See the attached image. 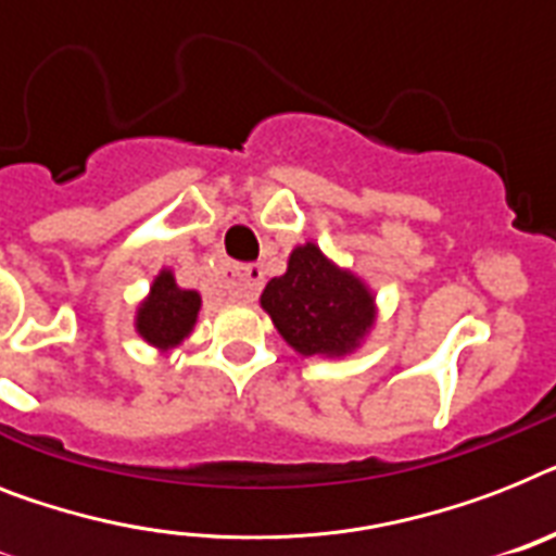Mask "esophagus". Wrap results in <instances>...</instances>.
Returning a JSON list of instances; mask_svg holds the SVG:
<instances>
[{
  "mask_svg": "<svg viewBox=\"0 0 556 556\" xmlns=\"http://www.w3.org/2000/svg\"><path fill=\"white\" fill-rule=\"evenodd\" d=\"M263 279L265 274L260 265H245V268H239L231 277V296L239 302L256 300V293L263 288Z\"/></svg>",
  "mask_w": 556,
  "mask_h": 556,
  "instance_id": "1",
  "label": "esophagus"
}]
</instances>
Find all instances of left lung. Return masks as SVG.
<instances>
[{
    "label": "left lung",
    "instance_id": "1",
    "mask_svg": "<svg viewBox=\"0 0 556 556\" xmlns=\"http://www.w3.org/2000/svg\"><path fill=\"white\" fill-rule=\"evenodd\" d=\"M260 305L296 354L323 359L356 354L380 314L371 286L317 242L293 248L286 274L265 286Z\"/></svg>",
    "mask_w": 556,
    "mask_h": 556
}]
</instances>
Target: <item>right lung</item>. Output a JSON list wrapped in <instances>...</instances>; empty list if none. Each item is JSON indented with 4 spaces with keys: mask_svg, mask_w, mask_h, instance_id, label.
I'll use <instances>...</instances> for the list:
<instances>
[{
    "mask_svg": "<svg viewBox=\"0 0 556 556\" xmlns=\"http://www.w3.org/2000/svg\"><path fill=\"white\" fill-rule=\"evenodd\" d=\"M202 296L193 288L176 286L170 268H162L151 282V291L137 305L134 314V331L156 349L160 354L179 349L193 333V325L200 319Z\"/></svg>",
    "mask_w": 556,
    "mask_h": 556,
    "instance_id": "1",
    "label": "right lung"
}]
</instances>
